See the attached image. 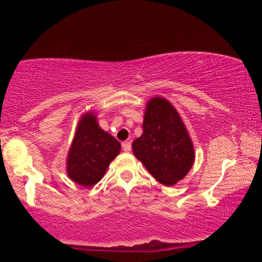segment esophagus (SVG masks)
Segmentation results:
<instances>
[{
	"label": "esophagus",
	"mask_w": 262,
	"mask_h": 262,
	"mask_svg": "<svg viewBox=\"0 0 262 262\" xmlns=\"http://www.w3.org/2000/svg\"><path fill=\"white\" fill-rule=\"evenodd\" d=\"M121 146H123V150L125 152L131 151V143L130 142H124L123 144H121Z\"/></svg>",
	"instance_id": "1"
}]
</instances>
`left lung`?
Masks as SVG:
<instances>
[{"instance_id":"1","label":"left lung","mask_w":262,"mask_h":262,"mask_svg":"<svg viewBox=\"0 0 262 262\" xmlns=\"http://www.w3.org/2000/svg\"><path fill=\"white\" fill-rule=\"evenodd\" d=\"M135 156L162 185L182 180L194 162V148L178 111L163 98L146 103L143 134L132 143Z\"/></svg>"}]
</instances>
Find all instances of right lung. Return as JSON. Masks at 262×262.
<instances>
[{
    "mask_svg": "<svg viewBox=\"0 0 262 262\" xmlns=\"http://www.w3.org/2000/svg\"><path fill=\"white\" fill-rule=\"evenodd\" d=\"M121 145L99 126L96 117L88 112L78 121L67 159V173L76 184L91 187L101 180Z\"/></svg>",
    "mask_w": 262,
    "mask_h": 262,
    "instance_id": "add662e5",
    "label": "right lung"
}]
</instances>
